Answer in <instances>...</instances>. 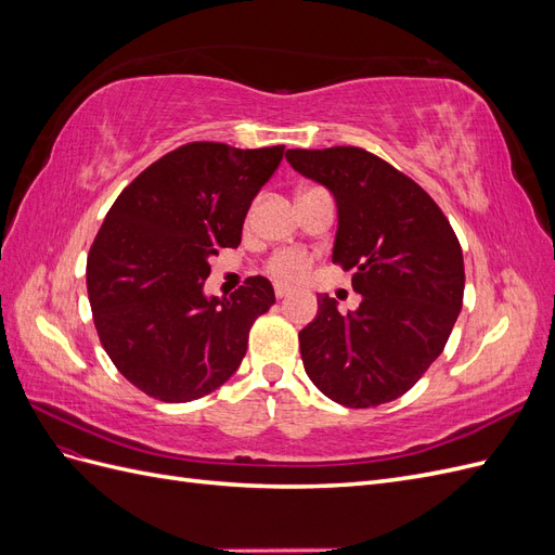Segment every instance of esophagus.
I'll return each instance as SVG.
<instances>
[{"label": "esophagus", "instance_id": "esophagus-1", "mask_svg": "<svg viewBox=\"0 0 555 555\" xmlns=\"http://www.w3.org/2000/svg\"><path fill=\"white\" fill-rule=\"evenodd\" d=\"M292 294V289L287 287V284H275V296L278 298H284V296H289Z\"/></svg>", "mask_w": 555, "mask_h": 555}]
</instances>
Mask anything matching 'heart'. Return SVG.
<instances>
[{
  "instance_id": "b5f03b06",
  "label": "heart",
  "mask_w": 555,
  "mask_h": 555,
  "mask_svg": "<svg viewBox=\"0 0 555 555\" xmlns=\"http://www.w3.org/2000/svg\"><path fill=\"white\" fill-rule=\"evenodd\" d=\"M310 257L300 249H280L266 261V273L280 282H300L310 273Z\"/></svg>"
}]
</instances>
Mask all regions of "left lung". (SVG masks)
Wrapping results in <instances>:
<instances>
[{
	"mask_svg": "<svg viewBox=\"0 0 555 555\" xmlns=\"http://www.w3.org/2000/svg\"><path fill=\"white\" fill-rule=\"evenodd\" d=\"M287 162L333 192V263L354 271L351 287L363 298L343 314L317 296L314 322L298 333L306 373L345 408L391 402L422 379L456 324L461 243L424 188L363 147L287 150Z\"/></svg>",
	"mask_w": 555,
	"mask_h": 555,
	"instance_id": "8db88e82",
	"label": "left lung"
}]
</instances>
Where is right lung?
Here are the masks:
<instances>
[{
	"mask_svg": "<svg viewBox=\"0 0 555 555\" xmlns=\"http://www.w3.org/2000/svg\"><path fill=\"white\" fill-rule=\"evenodd\" d=\"M284 145L238 150L184 143L115 198L88 255V296L106 354L137 389L190 402L222 386L247 351L249 328L275 304L273 284L247 278L206 298L208 259L238 247L251 198Z\"/></svg>",
	"mask_w": 555,
	"mask_h": 555,
	"instance_id": "obj_1",
	"label": "right lung"
}]
</instances>
